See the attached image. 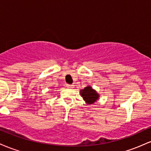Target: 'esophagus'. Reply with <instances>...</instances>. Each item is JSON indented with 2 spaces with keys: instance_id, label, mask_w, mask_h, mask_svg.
<instances>
[{
  "instance_id": "34e87169",
  "label": "esophagus",
  "mask_w": 151,
  "mask_h": 151,
  "mask_svg": "<svg viewBox=\"0 0 151 151\" xmlns=\"http://www.w3.org/2000/svg\"><path fill=\"white\" fill-rule=\"evenodd\" d=\"M67 88H69V89H72V88H74V85H72V84H67L66 85Z\"/></svg>"
}]
</instances>
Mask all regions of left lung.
<instances>
[{"label": "left lung", "instance_id": "8db88e82", "mask_svg": "<svg viewBox=\"0 0 151 151\" xmlns=\"http://www.w3.org/2000/svg\"><path fill=\"white\" fill-rule=\"evenodd\" d=\"M80 94L86 104H93L99 99V94L91 86H87L84 89H81Z\"/></svg>", "mask_w": 151, "mask_h": 151}]
</instances>
